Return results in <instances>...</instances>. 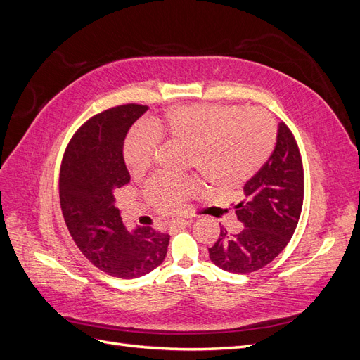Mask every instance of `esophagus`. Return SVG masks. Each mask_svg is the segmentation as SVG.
<instances>
[{
	"label": "esophagus",
	"instance_id": "esophagus-1",
	"mask_svg": "<svg viewBox=\"0 0 360 360\" xmlns=\"http://www.w3.org/2000/svg\"><path fill=\"white\" fill-rule=\"evenodd\" d=\"M189 224V221H186V219H176V221H172V222H169V230H172V231H179V230H181V228H184Z\"/></svg>",
	"mask_w": 360,
	"mask_h": 360
}]
</instances>
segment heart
Returning a JSON list of instances; mask_svg holds the SVG:
<instances>
[{
    "label": "heart",
    "mask_w": 360,
    "mask_h": 360,
    "mask_svg": "<svg viewBox=\"0 0 360 360\" xmlns=\"http://www.w3.org/2000/svg\"><path fill=\"white\" fill-rule=\"evenodd\" d=\"M160 138L186 147V165L213 188L228 191L243 186L263 168L275 146V127L259 110L209 103L174 106L163 120H151L127 135L123 158L134 177L153 165ZM198 191L195 179L156 177L147 184L146 198L159 212L174 213Z\"/></svg>",
    "instance_id": "obj_1"
}]
</instances>
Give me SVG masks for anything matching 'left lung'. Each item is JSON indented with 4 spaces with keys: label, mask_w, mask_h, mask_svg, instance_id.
Instances as JSON below:
<instances>
[{
    "label": "left lung",
    "mask_w": 360,
    "mask_h": 360,
    "mask_svg": "<svg viewBox=\"0 0 360 360\" xmlns=\"http://www.w3.org/2000/svg\"><path fill=\"white\" fill-rule=\"evenodd\" d=\"M302 156L291 130L279 123L276 146L255 176L245 184V200L234 204L243 230L230 234L221 226L209 248L212 263L231 274H250L274 261L296 230L303 205Z\"/></svg>",
    "instance_id": "8db88e82"
}]
</instances>
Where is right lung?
<instances>
[{"instance_id": "right-lung-1", "label": "right lung", "mask_w": 360, "mask_h": 360, "mask_svg": "<svg viewBox=\"0 0 360 360\" xmlns=\"http://www.w3.org/2000/svg\"><path fill=\"white\" fill-rule=\"evenodd\" d=\"M147 110L127 103L91 117L72 136L60 169V204L73 242L97 269L123 279L160 266L169 243L151 228L129 231L115 207V191L130 181L124 138Z\"/></svg>"}]
</instances>
